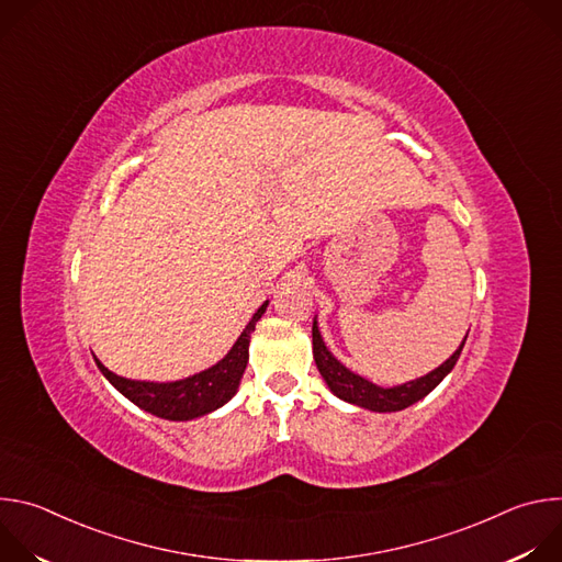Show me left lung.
<instances>
[{
    "instance_id": "8db88e82",
    "label": "left lung",
    "mask_w": 562,
    "mask_h": 562,
    "mask_svg": "<svg viewBox=\"0 0 562 562\" xmlns=\"http://www.w3.org/2000/svg\"><path fill=\"white\" fill-rule=\"evenodd\" d=\"M311 336H313V358H315L317 371L323 373L329 389L338 397L347 400V403H353V405L371 409V412H400V409H407L409 405L418 403V400H423L429 391H434L440 384V380L456 367L460 351L464 347V340H467V336H464L460 349L447 362H442L438 369H434L431 373H427L418 380H412L407 384L384 389V386H378V384L351 373L347 367H342L325 347L315 323H313Z\"/></svg>"
}]
</instances>
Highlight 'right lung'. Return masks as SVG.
Returning <instances> with one entry per match:
<instances>
[{"label": "right lung", "instance_id": "obj_1", "mask_svg": "<svg viewBox=\"0 0 562 562\" xmlns=\"http://www.w3.org/2000/svg\"><path fill=\"white\" fill-rule=\"evenodd\" d=\"M267 304L269 302H265L254 313L251 323L247 325L243 336L237 338L233 349L215 367H211L202 373H195L187 380L165 382V384L139 382V380H128V378L115 375L100 360H95V362H98L100 371L106 375V380L139 409H144L157 418H165V420L200 418V416L222 407L226 400H231L233 393L237 391L239 378H243L247 362H249L251 331L256 329V323L267 311Z\"/></svg>", "mask_w": 562, "mask_h": 562}]
</instances>
